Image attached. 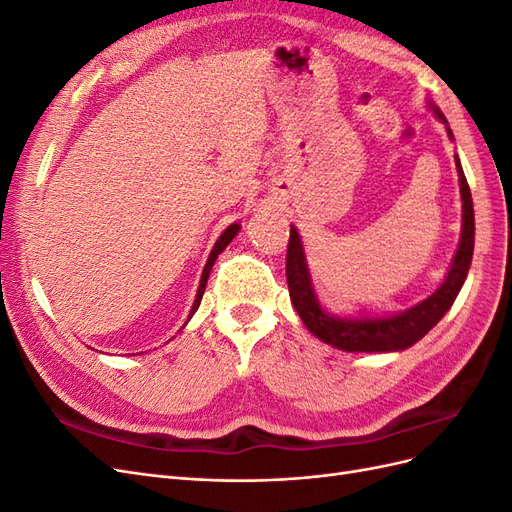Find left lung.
<instances>
[{
    "label": "left lung",
    "instance_id": "8db88e82",
    "mask_svg": "<svg viewBox=\"0 0 512 512\" xmlns=\"http://www.w3.org/2000/svg\"><path fill=\"white\" fill-rule=\"evenodd\" d=\"M433 113L446 123L444 115L438 111V108ZM448 136H453L451 130H448ZM457 170H459L461 200H463V226H461L459 250L455 254L451 271H448L444 284L433 292L431 297H427L425 301L410 307L408 312H401L397 316L342 320L324 312L314 294L312 280H309L301 239L297 235V230L290 228L288 252H286V280L290 290V301L294 309L299 312L305 327L318 339H322L324 344H331L346 352L406 350L436 327L440 318L448 312V309H451L463 282H466V275L472 262V252H474L472 194L459 160H457Z\"/></svg>",
    "mask_w": 512,
    "mask_h": 512
}]
</instances>
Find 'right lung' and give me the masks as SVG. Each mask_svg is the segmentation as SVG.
<instances>
[{
	"mask_svg": "<svg viewBox=\"0 0 512 512\" xmlns=\"http://www.w3.org/2000/svg\"><path fill=\"white\" fill-rule=\"evenodd\" d=\"M239 232V224H230L224 232H222V237L215 241V245H213V250H211V254H209V260H207V265H205V269H203V277H200V286H198V294H196V301H194V305H192V312H190V316L196 312L198 309V305H200V299H203V294H205V286H207V280H209V273H211V267H213V262H215V258H218V254H222L224 250H226V245L235 239V235ZM190 320V318H188Z\"/></svg>",
	"mask_w": 512,
	"mask_h": 512,
	"instance_id": "obj_1",
	"label": "right lung"
}]
</instances>
